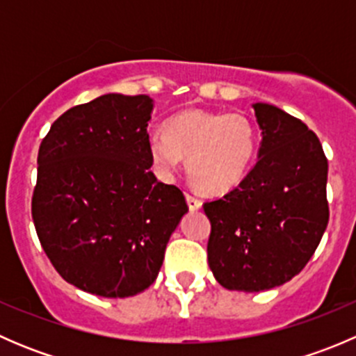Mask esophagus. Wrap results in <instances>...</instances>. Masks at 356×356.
Listing matches in <instances>:
<instances>
[{
  "instance_id": "esophagus-1",
  "label": "esophagus",
  "mask_w": 356,
  "mask_h": 356,
  "mask_svg": "<svg viewBox=\"0 0 356 356\" xmlns=\"http://www.w3.org/2000/svg\"><path fill=\"white\" fill-rule=\"evenodd\" d=\"M186 200H188L189 208H191L193 211H195V210H200V208H201V200H200V198H196V196H193L191 193H186Z\"/></svg>"
}]
</instances>
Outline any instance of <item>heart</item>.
Instances as JSON below:
<instances>
[{"label": "heart", "instance_id": "heart-1", "mask_svg": "<svg viewBox=\"0 0 356 356\" xmlns=\"http://www.w3.org/2000/svg\"><path fill=\"white\" fill-rule=\"evenodd\" d=\"M257 143L248 115L195 108L170 118L165 132H153L148 153L158 177L170 181L188 156V174L200 189L225 193L245 179Z\"/></svg>", "mask_w": 356, "mask_h": 356}]
</instances>
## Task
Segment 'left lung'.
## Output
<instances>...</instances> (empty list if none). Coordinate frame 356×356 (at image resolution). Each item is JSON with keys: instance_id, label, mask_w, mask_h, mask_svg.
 Listing matches in <instances>:
<instances>
[{"instance_id": "8db88e82", "label": "left lung", "mask_w": 356, "mask_h": 356, "mask_svg": "<svg viewBox=\"0 0 356 356\" xmlns=\"http://www.w3.org/2000/svg\"><path fill=\"white\" fill-rule=\"evenodd\" d=\"M258 161L238 188L207 201L208 265L231 291L272 289L300 274L329 222L327 158L300 118L254 103Z\"/></svg>"}]
</instances>
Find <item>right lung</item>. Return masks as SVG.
Instances as JSON below:
<instances>
[{"instance_id":"obj_1","label":"right lung","mask_w":356,"mask_h":356,"mask_svg":"<svg viewBox=\"0 0 356 356\" xmlns=\"http://www.w3.org/2000/svg\"><path fill=\"white\" fill-rule=\"evenodd\" d=\"M146 95H103L53 122L38 153L32 220L46 257L75 288L127 298L155 282L188 211L149 172Z\"/></svg>"}]
</instances>
